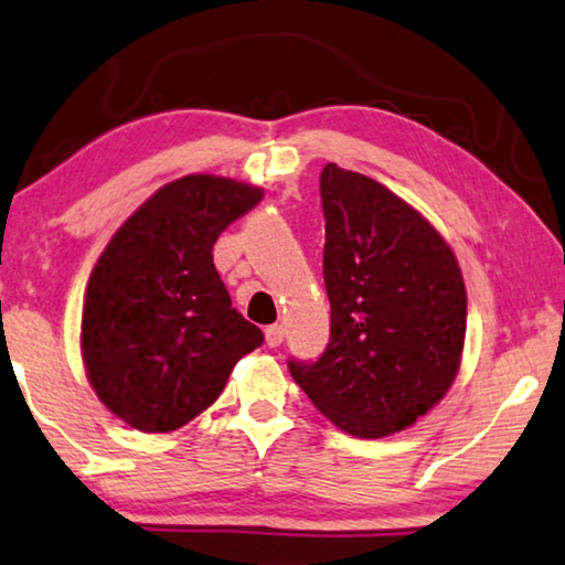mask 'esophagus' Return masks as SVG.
<instances>
[{"mask_svg": "<svg viewBox=\"0 0 565 565\" xmlns=\"http://www.w3.org/2000/svg\"><path fill=\"white\" fill-rule=\"evenodd\" d=\"M265 340H267V345L270 348H277L285 340V328L280 326V322H275V326H270L265 330Z\"/></svg>", "mask_w": 565, "mask_h": 565, "instance_id": "obj_1", "label": "esophagus"}]
</instances>
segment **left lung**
Masks as SVG:
<instances>
[{
    "instance_id": "obj_1",
    "label": "left lung",
    "mask_w": 565,
    "mask_h": 565,
    "mask_svg": "<svg viewBox=\"0 0 565 565\" xmlns=\"http://www.w3.org/2000/svg\"><path fill=\"white\" fill-rule=\"evenodd\" d=\"M330 343L290 360L312 405L355 438L401 433L448 393L466 343L456 255L385 184L328 162L320 172Z\"/></svg>"
}]
</instances>
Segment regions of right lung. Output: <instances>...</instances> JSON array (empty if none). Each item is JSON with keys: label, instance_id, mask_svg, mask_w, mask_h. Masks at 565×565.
Segmentation results:
<instances>
[{"label": "right lung", "instance_id": "obj_1", "mask_svg": "<svg viewBox=\"0 0 565 565\" xmlns=\"http://www.w3.org/2000/svg\"><path fill=\"white\" fill-rule=\"evenodd\" d=\"M263 200L253 184L188 174L142 202L109 239L82 308V360L109 413L170 433L207 411L263 330L230 302L212 263L227 225Z\"/></svg>", "mask_w": 565, "mask_h": 565}]
</instances>
